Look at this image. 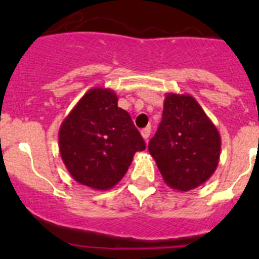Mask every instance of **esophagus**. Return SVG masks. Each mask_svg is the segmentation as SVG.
<instances>
[{
  "instance_id": "obj_1",
  "label": "esophagus",
  "mask_w": 259,
  "mask_h": 259,
  "mask_svg": "<svg viewBox=\"0 0 259 259\" xmlns=\"http://www.w3.org/2000/svg\"><path fill=\"white\" fill-rule=\"evenodd\" d=\"M141 136L144 137V140L148 141V139H149V136H150V128L149 127L143 128V130H141Z\"/></svg>"
}]
</instances>
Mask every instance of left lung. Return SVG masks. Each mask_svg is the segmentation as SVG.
Masks as SVG:
<instances>
[{
	"label": "left lung",
	"instance_id": "1",
	"mask_svg": "<svg viewBox=\"0 0 259 259\" xmlns=\"http://www.w3.org/2000/svg\"><path fill=\"white\" fill-rule=\"evenodd\" d=\"M170 188L188 192L210 179L221 155V136L189 95L167 93L162 122L148 145Z\"/></svg>",
	"mask_w": 259,
	"mask_h": 259
}]
</instances>
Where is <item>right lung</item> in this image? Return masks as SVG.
Segmentation results:
<instances>
[{
	"instance_id": "obj_1",
	"label": "right lung",
	"mask_w": 259,
	"mask_h": 259,
	"mask_svg": "<svg viewBox=\"0 0 259 259\" xmlns=\"http://www.w3.org/2000/svg\"><path fill=\"white\" fill-rule=\"evenodd\" d=\"M59 152L70 175L89 188L106 191L122 180L145 143L115 92L92 88L59 128Z\"/></svg>"
}]
</instances>
